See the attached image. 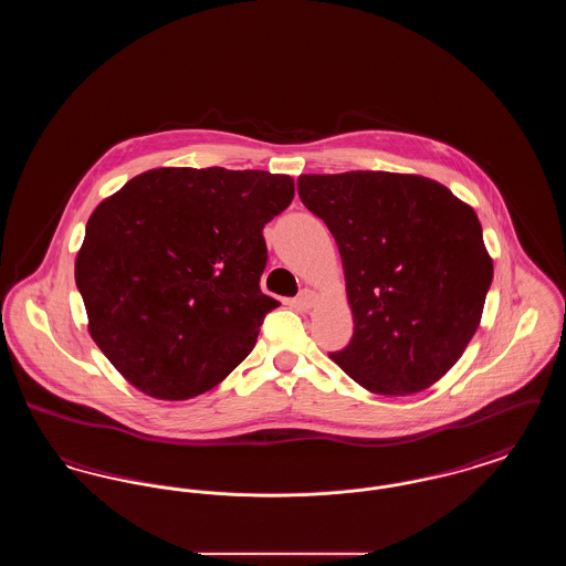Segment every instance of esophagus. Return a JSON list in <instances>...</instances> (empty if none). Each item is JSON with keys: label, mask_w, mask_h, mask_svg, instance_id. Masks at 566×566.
<instances>
[{"label": "esophagus", "mask_w": 566, "mask_h": 566, "mask_svg": "<svg viewBox=\"0 0 566 566\" xmlns=\"http://www.w3.org/2000/svg\"><path fill=\"white\" fill-rule=\"evenodd\" d=\"M316 301H318L316 291H310V289L301 291V295H298V298H296V303H298L303 310H310V307H314V305H316Z\"/></svg>", "instance_id": "esophagus-1"}]
</instances>
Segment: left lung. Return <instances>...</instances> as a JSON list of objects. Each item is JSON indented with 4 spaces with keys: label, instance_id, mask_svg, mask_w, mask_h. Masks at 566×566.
<instances>
[{
    "label": "left lung",
    "instance_id": "left-lung-1",
    "mask_svg": "<svg viewBox=\"0 0 566 566\" xmlns=\"http://www.w3.org/2000/svg\"><path fill=\"white\" fill-rule=\"evenodd\" d=\"M296 187L344 263L354 335L328 356L369 392L427 390L482 321L494 268L475 210L416 174H305Z\"/></svg>",
    "mask_w": 566,
    "mask_h": 566
}]
</instances>
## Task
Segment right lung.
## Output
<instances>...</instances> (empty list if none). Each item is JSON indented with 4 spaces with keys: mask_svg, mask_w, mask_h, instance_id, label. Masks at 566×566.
Returning a JSON list of instances; mask_svg holds the SVG:
<instances>
[{
    "mask_svg": "<svg viewBox=\"0 0 566 566\" xmlns=\"http://www.w3.org/2000/svg\"><path fill=\"white\" fill-rule=\"evenodd\" d=\"M295 180L261 169L159 167L104 199L76 256L88 333L137 390L185 401L252 352L265 314L263 227Z\"/></svg>",
    "mask_w": 566,
    "mask_h": 566,
    "instance_id": "add662e5",
    "label": "right lung"
}]
</instances>
